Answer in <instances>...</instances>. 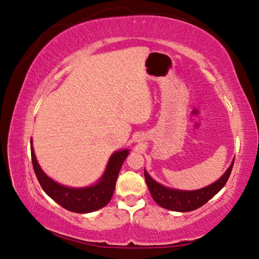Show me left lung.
Returning <instances> with one entry per match:
<instances>
[{"label": "left lung", "instance_id": "1", "mask_svg": "<svg viewBox=\"0 0 259 259\" xmlns=\"http://www.w3.org/2000/svg\"><path fill=\"white\" fill-rule=\"evenodd\" d=\"M234 163V159L232 160L230 166L228 167L224 175L216 180L215 183L210 184L204 188H201L198 190H180L174 189V188H168L159 184L147 173L145 169V179L148 186V189L150 191L153 200L155 203L164 208L174 210V211H190L194 210L214 197L221 191L224 186L228 180L230 173L232 170V166Z\"/></svg>", "mask_w": 259, "mask_h": 259}]
</instances>
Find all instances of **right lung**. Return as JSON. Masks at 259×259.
<instances>
[{"instance_id": "right-lung-1", "label": "right lung", "mask_w": 259, "mask_h": 259, "mask_svg": "<svg viewBox=\"0 0 259 259\" xmlns=\"http://www.w3.org/2000/svg\"><path fill=\"white\" fill-rule=\"evenodd\" d=\"M30 143L31 159H32L34 173L42 189L59 205L79 214L92 213V211L103 208L110 202L114 192L117 175L120 173L123 162L130 153V149H123V150L113 152L108 161L103 176L98 179L96 184L83 188H74L60 185L44 173L36 161L32 139Z\"/></svg>"}]
</instances>
